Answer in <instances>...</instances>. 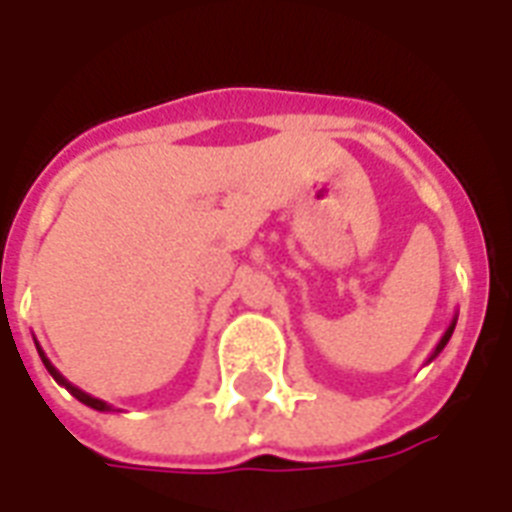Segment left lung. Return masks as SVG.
Listing matches in <instances>:
<instances>
[{
    "mask_svg": "<svg viewBox=\"0 0 512 512\" xmlns=\"http://www.w3.org/2000/svg\"><path fill=\"white\" fill-rule=\"evenodd\" d=\"M455 323H458V318H452V321H450V326H447V332L441 334V340H439V343H436V348H433V354H430V359H428V362H433V359H436V356H439L441 351H444V345L450 343L452 332H455Z\"/></svg>",
    "mask_w": 512,
    "mask_h": 512,
    "instance_id": "left-lung-1",
    "label": "left lung"
}]
</instances>
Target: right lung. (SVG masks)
I'll use <instances>...</instances> for the list:
<instances>
[{
	"instance_id": "1",
	"label": "right lung",
	"mask_w": 512,
	"mask_h": 512,
	"mask_svg": "<svg viewBox=\"0 0 512 512\" xmlns=\"http://www.w3.org/2000/svg\"><path fill=\"white\" fill-rule=\"evenodd\" d=\"M35 345H38V343H35ZM38 354H40V359H43V365H46V370H49V373H51V378H54V381H57V384H60V386H65V389H68V392H71V395L76 397L79 403H84V406L95 408V411H115V408L109 406L106 400H98V397L87 395V392H84V389H79V386H73L71 381H68V378L62 376V373H60V370H57V367L51 365L49 356L43 354V348H40V345H38Z\"/></svg>"
}]
</instances>
